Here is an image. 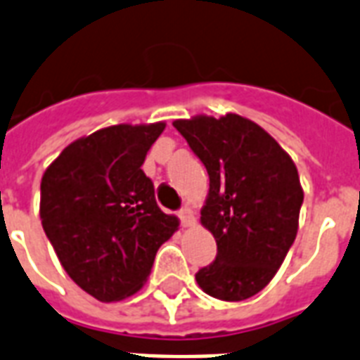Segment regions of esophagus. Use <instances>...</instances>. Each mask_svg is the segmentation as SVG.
I'll return each instance as SVG.
<instances>
[{
  "label": "esophagus",
  "mask_w": 360,
  "mask_h": 360,
  "mask_svg": "<svg viewBox=\"0 0 360 360\" xmlns=\"http://www.w3.org/2000/svg\"><path fill=\"white\" fill-rule=\"evenodd\" d=\"M179 219L181 224H183L185 229L192 226V224H194V213H192L191 207H183V210L179 211Z\"/></svg>",
  "instance_id": "34e87169"
}]
</instances>
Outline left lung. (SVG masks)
I'll return each mask as SVG.
<instances>
[{"label": "left lung", "mask_w": 360, "mask_h": 360, "mask_svg": "<svg viewBox=\"0 0 360 360\" xmlns=\"http://www.w3.org/2000/svg\"><path fill=\"white\" fill-rule=\"evenodd\" d=\"M174 126L210 175L200 221L215 238L217 257L196 281L219 300L251 298L276 276L298 232V169L268 131L240 115H198Z\"/></svg>", "instance_id": "obj_1"}]
</instances>
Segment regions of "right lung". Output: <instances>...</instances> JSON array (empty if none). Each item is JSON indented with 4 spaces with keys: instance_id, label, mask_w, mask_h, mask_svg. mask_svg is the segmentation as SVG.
<instances>
[{
    "instance_id": "right-lung-1",
    "label": "right lung",
    "mask_w": 360,
    "mask_h": 360,
    "mask_svg": "<svg viewBox=\"0 0 360 360\" xmlns=\"http://www.w3.org/2000/svg\"><path fill=\"white\" fill-rule=\"evenodd\" d=\"M164 122L101 128L65 147L41 179V224L84 292L117 302L143 287L158 247L179 226L155 200L145 156Z\"/></svg>"
}]
</instances>
